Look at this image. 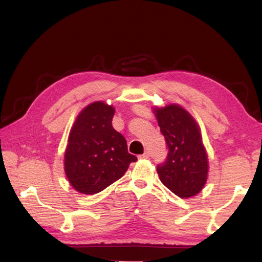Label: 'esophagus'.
Instances as JSON below:
<instances>
[{"instance_id":"34e87169","label":"esophagus","mask_w":262,"mask_h":262,"mask_svg":"<svg viewBox=\"0 0 262 262\" xmlns=\"http://www.w3.org/2000/svg\"><path fill=\"white\" fill-rule=\"evenodd\" d=\"M140 159H142V160H146V159H148L149 158V153L147 152V151H145L144 152L142 155H140V157H138Z\"/></svg>"}]
</instances>
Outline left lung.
<instances>
[{"mask_svg":"<svg viewBox=\"0 0 262 262\" xmlns=\"http://www.w3.org/2000/svg\"><path fill=\"white\" fill-rule=\"evenodd\" d=\"M153 113L169 148L165 162L157 169L161 182L180 198L196 196L208 176V157L197 121L174 103Z\"/></svg>","mask_w":262,"mask_h":262,"instance_id":"obj_1","label":"left lung"}]
</instances>
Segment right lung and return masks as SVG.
<instances>
[{
  "instance_id": "right-lung-1",
  "label": "right lung",
  "mask_w": 262,
  "mask_h": 262,
  "mask_svg": "<svg viewBox=\"0 0 262 262\" xmlns=\"http://www.w3.org/2000/svg\"><path fill=\"white\" fill-rule=\"evenodd\" d=\"M115 108L103 101L92 102L77 115L71 128L64 154V170L71 186L84 194H94L119 180L135 155L114 129Z\"/></svg>"
}]
</instances>
